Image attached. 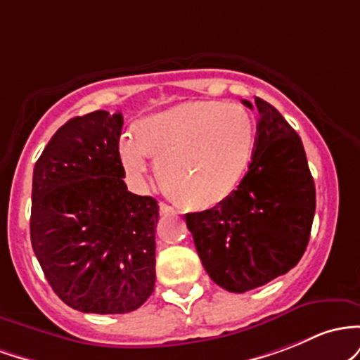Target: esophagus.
<instances>
[{"label": "esophagus", "instance_id": "34e87169", "mask_svg": "<svg viewBox=\"0 0 360 360\" xmlns=\"http://www.w3.org/2000/svg\"><path fill=\"white\" fill-rule=\"evenodd\" d=\"M160 214H161V216H169V214H175V209L169 207V205L165 204V202H161V204H160Z\"/></svg>", "mask_w": 360, "mask_h": 360}]
</instances>
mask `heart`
<instances>
[{"label":"heart","mask_w":360,"mask_h":360,"mask_svg":"<svg viewBox=\"0 0 360 360\" xmlns=\"http://www.w3.org/2000/svg\"><path fill=\"white\" fill-rule=\"evenodd\" d=\"M255 122L238 103L195 100L136 120L119 144L127 175L143 180L146 158L161 191L187 211H205L233 195L252 163Z\"/></svg>","instance_id":"b5f03b06"}]
</instances>
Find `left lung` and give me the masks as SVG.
<instances>
[{
	"mask_svg": "<svg viewBox=\"0 0 360 360\" xmlns=\"http://www.w3.org/2000/svg\"><path fill=\"white\" fill-rule=\"evenodd\" d=\"M255 149L241 184L223 204L185 214L205 272L229 292L260 288L296 267L316 209L301 137L265 100L255 98Z\"/></svg>",
	"mask_w": 360,
	"mask_h": 360,
	"instance_id": "left-lung-1",
	"label": "left lung"
}]
</instances>
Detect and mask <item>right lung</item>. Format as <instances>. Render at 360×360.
<instances>
[{
  "mask_svg": "<svg viewBox=\"0 0 360 360\" xmlns=\"http://www.w3.org/2000/svg\"><path fill=\"white\" fill-rule=\"evenodd\" d=\"M122 124L120 112L75 117L34 168L32 248L54 292L83 313H129L155 289L160 207L127 191Z\"/></svg>",
  "mask_w": 360,
  "mask_h": 360,
  "instance_id": "right-lung-1",
  "label": "right lung"
}]
</instances>
